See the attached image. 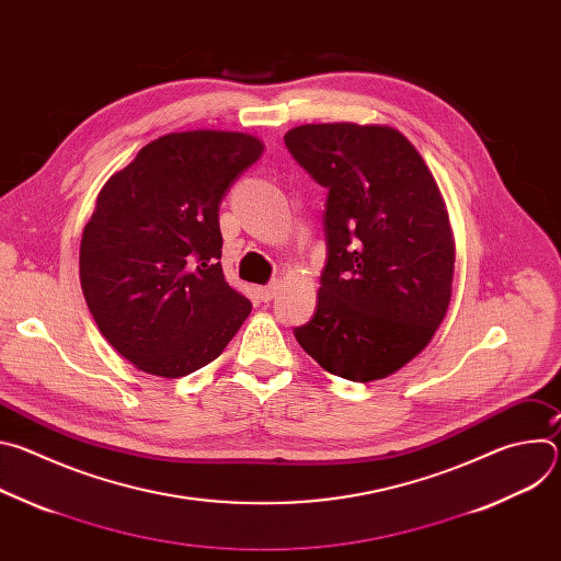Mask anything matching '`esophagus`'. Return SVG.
I'll return each instance as SVG.
<instances>
[{"mask_svg": "<svg viewBox=\"0 0 561 561\" xmlns=\"http://www.w3.org/2000/svg\"><path fill=\"white\" fill-rule=\"evenodd\" d=\"M277 290H279V284H277V282H273V284H266V286H260V288H257V293H260L262 301H271V299L277 295Z\"/></svg>", "mask_w": 561, "mask_h": 561, "instance_id": "obj_1", "label": "esophagus"}]
</instances>
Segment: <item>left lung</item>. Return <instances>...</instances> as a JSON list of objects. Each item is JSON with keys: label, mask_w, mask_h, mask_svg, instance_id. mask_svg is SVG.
<instances>
[{"label": "left lung", "mask_w": 561, "mask_h": 561, "mask_svg": "<svg viewBox=\"0 0 561 561\" xmlns=\"http://www.w3.org/2000/svg\"><path fill=\"white\" fill-rule=\"evenodd\" d=\"M284 141L329 188V257L314 314L295 337L337 377L383 379L428 346L450 304L455 239L444 197L390 126L304 124Z\"/></svg>", "instance_id": "1"}]
</instances>
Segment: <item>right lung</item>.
Returning <instances> with one entry per match:
<instances>
[{"instance_id":"right-lung-1","label":"right lung","mask_w":561,"mask_h":561,"mask_svg":"<svg viewBox=\"0 0 561 561\" xmlns=\"http://www.w3.org/2000/svg\"><path fill=\"white\" fill-rule=\"evenodd\" d=\"M262 152L249 133H169L100 191L79 279L100 333L135 368L167 379L195 373L251 314L224 279L219 204Z\"/></svg>"}]
</instances>
